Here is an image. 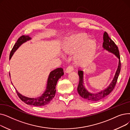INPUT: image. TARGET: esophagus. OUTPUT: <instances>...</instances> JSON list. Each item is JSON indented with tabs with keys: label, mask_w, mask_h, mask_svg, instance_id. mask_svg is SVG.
Segmentation results:
<instances>
[{
	"label": "esophagus",
	"mask_w": 130,
	"mask_h": 130,
	"mask_svg": "<svg viewBox=\"0 0 130 130\" xmlns=\"http://www.w3.org/2000/svg\"><path fill=\"white\" fill-rule=\"evenodd\" d=\"M73 70V69L72 68V67L71 66H68V67L66 68V70H65V73H69L72 72Z\"/></svg>",
	"instance_id": "34e87169"
}]
</instances>
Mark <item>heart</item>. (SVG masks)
I'll use <instances>...</instances> for the list:
<instances>
[{"instance_id": "1", "label": "heart", "mask_w": 130, "mask_h": 130, "mask_svg": "<svg viewBox=\"0 0 130 130\" xmlns=\"http://www.w3.org/2000/svg\"><path fill=\"white\" fill-rule=\"evenodd\" d=\"M64 53L74 54V63L79 66L90 64L98 51V44L94 39H88L85 34H77L66 38L61 46Z\"/></svg>"}]
</instances>
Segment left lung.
Segmentation results:
<instances>
[{
	"label": "left lung",
	"mask_w": 130,
	"mask_h": 130,
	"mask_svg": "<svg viewBox=\"0 0 130 130\" xmlns=\"http://www.w3.org/2000/svg\"><path fill=\"white\" fill-rule=\"evenodd\" d=\"M103 47L108 52L114 54L119 58V61L118 68L117 72H116L113 79L109 86L105 90L95 94H92L86 89L84 85V72L83 71H78V74L79 77V82L77 87L78 93L82 98L90 101L95 102L100 101L105 98L107 95L110 94L114 90L115 85L117 84L121 71V63L119 48L117 45L108 36L107 33L106 31H105L103 34Z\"/></svg>",
	"instance_id": "8db88e82"
}]
</instances>
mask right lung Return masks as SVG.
<instances>
[{"instance_id":"obj_1","label":"right lung","mask_w":130,"mask_h":130,"mask_svg":"<svg viewBox=\"0 0 130 130\" xmlns=\"http://www.w3.org/2000/svg\"><path fill=\"white\" fill-rule=\"evenodd\" d=\"M30 39L31 38L29 36L23 35L21 37H20L18 39L17 42L15 43L14 46H13L10 52L9 59H11L13 53L16 52V51L20 45L26 42L27 40ZM63 75V69H61V68H57V69L52 71L49 75L48 78L46 89L44 93L42 95V96L36 98H27L23 96L22 94H20L16 90L17 94L20 100L28 105L36 106H40L48 104L49 103H50L51 101H52V100L54 98L55 95L56 85L57 84V82L58 80Z\"/></svg>"}]
</instances>
